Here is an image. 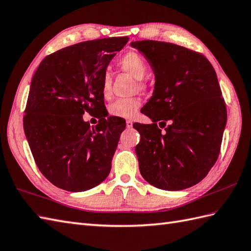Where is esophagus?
I'll use <instances>...</instances> for the list:
<instances>
[{
  "label": "esophagus",
  "mask_w": 251,
  "mask_h": 251,
  "mask_svg": "<svg viewBox=\"0 0 251 251\" xmlns=\"http://www.w3.org/2000/svg\"><path fill=\"white\" fill-rule=\"evenodd\" d=\"M132 124H133L132 121H130V120H127V121H126V127H127V128H131V127H132Z\"/></svg>",
  "instance_id": "34e87169"
}]
</instances>
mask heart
Here are the masks:
<instances>
[{"instance_id": "b5f03b06", "label": "heart", "mask_w": 251, "mask_h": 251, "mask_svg": "<svg viewBox=\"0 0 251 251\" xmlns=\"http://www.w3.org/2000/svg\"><path fill=\"white\" fill-rule=\"evenodd\" d=\"M120 66L126 73L131 75L133 78L138 79L140 86H144L141 81L148 72V64L144 57L135 51L127 52V53L120 60ZM110 85H111V75L107 72L102 75L101 81V93L104 97H107L110 93ZM141 99L138 97L118 99L108 106V113L111 116L120 119H132L138 113L139 108L141 107Z\"/></svg>"}]
</instances>
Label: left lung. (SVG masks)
<instances>
[{
	"instance_id": "8db88e82",
	"label": "left lung",
	"mask_w": 251,
	"mask_h": 251,
	"mask_svg": "<svg viewBox=\"0 0 251 251\" xmlns=\"http://www.w3.org/2000/svg\"><path fill=\"white\" fill-rule=\"evenodd\" d=\"M155 74L153 96L142 113L153 124H133L140 173L164 190L189 188L216 162L226 124L218 79L206 57L185 47L156 40L130 43ZM163 127L161 132L156 125Z\"/></svg>"
}]
</instances>
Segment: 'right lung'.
Listing matches in <instances>:
<instances>
[{
  "instance_id": "obj_1",
  "label": "right lung",
  "mask_w": 251,
  "mask_h": 251,
  "mask_svg": "<svg viewBox=\"0 0 251 251\" xmlns=\"http://www.w3.org/2000/svg\"><path fill=\"white\" fill-rule=\"evenodd\" d=\"M128 37L87 40L51 53L35 72L23 128L34 160L56 187L85 191L109 176L125 121L104 115L102 75ZM84 112L101 118L95 127Z\"/></svg>"
}]
</instances>
